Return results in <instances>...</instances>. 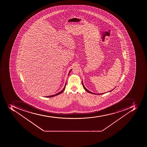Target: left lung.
<instances>
[{
    "label": "left lung",
    "mask_w": 147,
    "mask_h": 147,
    "mask_svg": "<svg viewBox=\"0 0 147 147\" xmlns=\"http://www.w3.org/2000/svg\"><path fill=\"white\" fill-rule=\"evenodd\" d=\"M82 85H83V86L84 88V90H86V91H87V92H88V93H90L91 94H98V95H101V94H103L104 93H102V94H96V93H94L92 92H91V91H89V90H88L87 89H86V88L85 87V86H84V85L83 83V81H82ZM115 89V88H114ZM113 89L112 90H110V91H109V92H110V91H112L113 90Z\"/></svg>",
    "instance_id": "left-lung-1"
}]
</instances>
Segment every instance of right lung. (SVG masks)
Returning a JSON list of instances; mask_svg holds the SVG:
<instances>
[{"mask_svg": "<svg viewBox=\"0 0 147 147\" xmlns=\"http://www.w3.org/2000/svg\"><path fill=\"white\" fill-rule=\"evenodd\" d=\"M72 70V69H71L70 71L69 72V73H68V75H69V74L70 73L71 71ZM66 84H65V86H64V87L63 89V90H61V91H60V92H59L57 93L56 94H55V95H51V96H45L46 97H54V96H57V95H59V94H61V93H63V92L64 90H65V87H66Z\"/></svg>", "mask_w": 147, "mask_h": 147, "instance_id": "add662e5", "label": "right lung"}]
</instances>
